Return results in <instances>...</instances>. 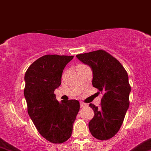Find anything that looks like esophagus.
<instances>
[{
  "instance_id": "1",
  "label": "esophagus",
  "mask_w": 151,
  "mask_h": 151,
  "mask_svg": "<svg viewBox=\"0 0 151 151\" xmlns=\"http://www.w3.org/2000/svg\"><path fill=\"white\" fill-rule=\"evenodd\" d=\"M88 104H86L84 103V102H80V107L81 108H83V107H85V106H87Z\"/></svg>"
}]
</instances>
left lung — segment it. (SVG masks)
Wrapping results in <instances>:
<instances>
[{
  "mask_svg": "<svg viewBox=\"0 0 151 151\" xmlns=\"http://www.w3.org/2000/svg\"><path fill=\"white\" fill-rule=\"evenodd\" d=\"M77 58L92 70V85L104 96L100 107L90 104L94 116L89 121L91 135L99 140L110 139L118 133L129 106L131 86L121 64L104 50L79 54Z\"/></svg>",
  "mask_w": 151,
  "mask_h": 151,
  "instance_id": "8db88e82",
  "label": "left lung"
}]
</instances>
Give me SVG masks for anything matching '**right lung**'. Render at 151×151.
<instances>
[{
  "label": "right lung",
  "instance_id": "1",
  "mask_svg": "<svg viewBox=\"0 0 151 151\" xmlns=\"http://www.w3.org/2000/svg\"><path fill=\"white\" fill-rule=\"evenodd\" d=\"M73 58L45 55L35 61L25 74L27 112L38 132L53 143H62L70 138L79 111L77 100L59 102L54 93L61 84L64 69Z\"/></svg>",
  "mask_w": 151,
  "mask_h": 151
}]
</instances>
